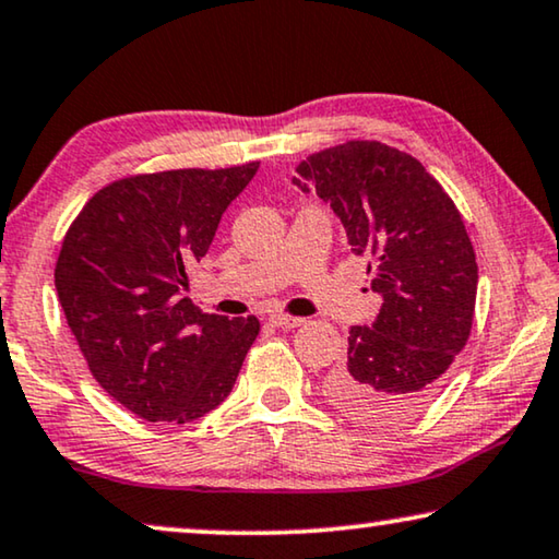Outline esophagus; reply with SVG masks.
<instances>
[{
  "instance_id": "obj_1",
  "label": "esophagus",
  "mask_w": 559,
  "mask_h": 559,
  "mask_svg": "<svg viewBox=\"0 0 559 559\" xmlns=\"http://www.w3.org/2000/svg\"><path fill=\"white\" fill-rule=\"evenodd\" d=\"M306 319L301 317H290V313H271V324L278 326V329H296L301 326Z\"/></svg>"
}]
</instances>
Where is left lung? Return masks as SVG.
<instances>
[{
	"mask_svg": "<svg viewBox=\"0 0 559 559\" xmlns=\"http://www.w3.org/2000/svg\"><path fill=\"white\" fill-rule=\"evenodd\" d=\"M296 171L294 182L340 215L382 296L372 326L349 329L329 403L365 426L411 420L438 395L474 324L478 265L461 212L413 154L382 141L321 148Z\"/></svg>",
	"mask_w": 559,
	"mask_h": 559,
	"instance_id": "left-lung-1",
	"label": "left lung"
}]
</instances>
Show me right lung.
Masks as SVG:
<instances>
[{
    "label": "right lung",
    "mask_w": 559,
    "mask_h": 559,
    "mask_svg": "<svg viewBox=\"0 0 559 559\" xmlns=\"http://www.w3.org/2000/svg\"><path fill=\"white\" fill-rule=\"evenodd\" d=\"M261 162L167 169L100 187L62 240L55 288L88 369L148 423L198 420L230 395L261 321L202 313L187 269Z\"/></svg>",
    "instance_id": "add662e5"
}]
</instances>
